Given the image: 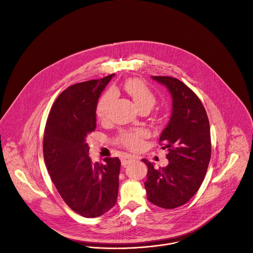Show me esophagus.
Masks as SVG:
<instances>
[{
    "label": "esophagus",
    "mask_w": 253,
    "mask_h": 253,
    "mask_svg": "<svg viewBox=\"0 0 253 253\" xmlns=\"http://www.w3.org/2000/svg\"><path fill=\"white\" fill-rule=\"evenodd\" d=\"M136 159V157L134 155H131V154H124L122 157H121V163L123 166H126L128 165L129 163H131L132 161H134Z\"/></svg>",
    "instance_id": "obj_1"
}]
</instances>
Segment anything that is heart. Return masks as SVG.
<instances>
[{
  "instance_id": "b5f03b06",
  "label": "heart",
  "mask_w": 253,
  "mask_h": 253,
  "mask_svg": "<svg viewBox=\"0 0 253 253\" xmlns=\"http://www.w3.org/2000/svg\"><path fill=\"white\" fill-rule=\"evenodd\" d=\"M124 91L131 97V99L138 107H148L152 109L156 102V98L150 87L141 78H129L123 83ZM114 91H106L98 101L96 107V114L101 121H105L108 118L109 108L114 99ZM148 137V133L143 129L125 130L121 131L115 138V142L129 150H138L142 147L144 139Z\"/></svg>"
}]
</instances>
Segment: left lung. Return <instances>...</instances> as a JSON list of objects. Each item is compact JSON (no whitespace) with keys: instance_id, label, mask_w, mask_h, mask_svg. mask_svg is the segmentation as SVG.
Here are the masks:
<instances>
[{"instance_id":"1","label":"left lung","mask_w":253,"mask_h":253,"mask_svg":"<svg viewBox=\"0 0 253 253\" xmlns=\"http://www.w3.org/2000/svg\"><path fill=\"white\" fill-rule=\"evenodd\" d=\"M171 93L173 108L159 145L169 163L155 169L147 159L145 182L149 202L173 209L189 202L199 191L211 157L209 120L200 98L186 84L171 76H152Z\"/></svg>"}]
</instances>
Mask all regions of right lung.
<instances>
[{
  "instance_id": "1",
  "label": "right lung",
  "mask_w": 253,
  "mask_h": 253,
  "mask_svg": "<svg viewBox=\"0 0 253 253\" xmlns=\"http://www.w3.org/2000/svg\"><path fill=\"white\" fill-rule=\"evenodd\" d=\"M113 75L65 89L51 106L44 132V159L51 181L63 202L86 218L107 212L118 195L119 158L93 163L87 144L97 127L98 100Z\"/></svg>"
}]
</instances>
